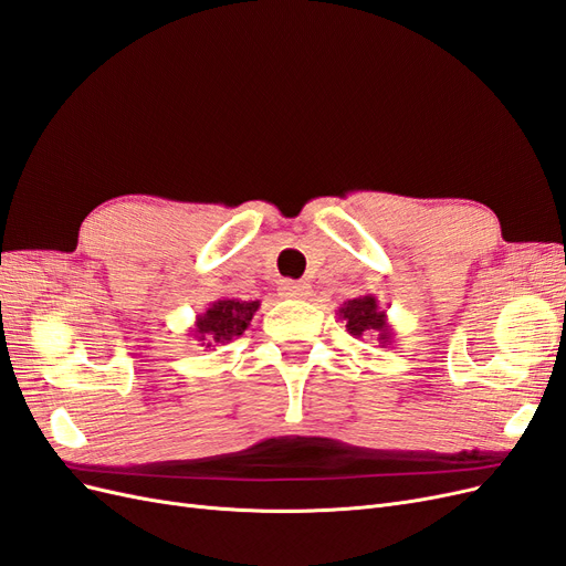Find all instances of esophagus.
<instances>
[{
  "mask_svg": "<svg viewBox=\"0 0 566 566\" xmlns=\"http://www.w3.org/2000/svg\"><path fill=\"white\" fill-rule=\"evenodd\" d=\"M281 295L283 297H290V300H300V297H306L310 295V285L302 283V281H283L281 283Z\"/></svg>",
  "mask_w": 566,
  "mask_h": 566,
  "instance_id": "34e87169",
  "label": "esophagus"
}]
</instances>
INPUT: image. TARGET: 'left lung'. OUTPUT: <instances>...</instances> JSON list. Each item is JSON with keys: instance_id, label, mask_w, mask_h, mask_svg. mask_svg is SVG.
Segmentation results:
<instances>
[{"instance_id": "8db88e82", "label": "left lung", "mask_w": 566, "mask_h": 566, "mask_svg": "<svg viewBox=\"0 0 566 566\" xmlns=\"http://www.w3.org/2000/svg\"><path fill=\"white\" fill-rule=\"evenodd\" d=\"M337 316L339 321H345L347 333L352 337H378L380 347H391L394 342V328L387 321V312L378 304V297L375 295H361L347 300L345 304L337 306Z\"/></svg>"}]
</instances>
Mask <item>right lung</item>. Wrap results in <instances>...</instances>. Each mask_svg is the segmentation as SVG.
<instances>
[{
	"label": "right lung",
	"mask_w": 566,
	"mask_h": 566,
	"mask_svg": "<svg viewBox=\"0 0 566 566\" xmlns=\"http://www.w3.org/2000/svg\"><path fill=\"white\" fill-rule=\"evenodd\" d=\"M256 310H260V300L243 302L233 297H221L196 316L193 328L188 333H191L200 347L227 345V342L241 337L248 331Z\"/></svg>",
	"instance_id": "1"
}]
</instances>
